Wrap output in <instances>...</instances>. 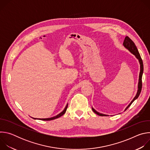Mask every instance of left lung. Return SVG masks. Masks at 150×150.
I'll use <instances>...</instances> for the list:
<instances>
[{"mask_svg":"<svg viewBox=\"0 0 150 150\" xmlns=\"http://www.w3.org/2000/svg\"><path fill=\"white\" fill-rule=\"evenodd\" d=\"M123 46L126 48L128 50H129L131 53H132L135 56V57L138 59L139 64H140V72H139V82H138V91L137 93V95L135 96V97H134V98L132 100V101L131 102V103L127 105V108L125 109V110L126 109H128V108L131 105V104L139 97L141 91V89H142V74H143V71H144V67H143V62H142V60L141 57V56L139 53V52L137 49V47H136L135 43L134 42V41L127 36H126L123 43ZM92 110L97 115L100 116H107L108 115H104L102 113H100L99 112H97L95 109H94L92 108Z\"/></svg>","mask_w":150,"mask_h":150,"instance_id":"8db88e82","label":"left lung"}]
</instances>
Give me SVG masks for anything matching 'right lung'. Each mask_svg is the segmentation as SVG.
I'll return each instance as SVG.
<instances>
[{"label": "right lung", "mask_w": 150, "mask_h": 150, "mask_svg": "<svg viewBox=\"0 0 150 150\" xmlns=\"http://www.w3.org/2000/svg\"><path fill=\"white\" fill-rule=\"evenodd\" d=\"M68 104H67V105L66 107H65V109H64L60 113H59V115H56V116H54V117H52L46 118V119H37V118H34V117H31L33 118L34 119H40V120H54V119H57V118L60 117V116H62V115H63L65 113V112H66V111H67V108H68Z\"/></svg>", "instance_id": "right-lung-1"}]
</instances>
